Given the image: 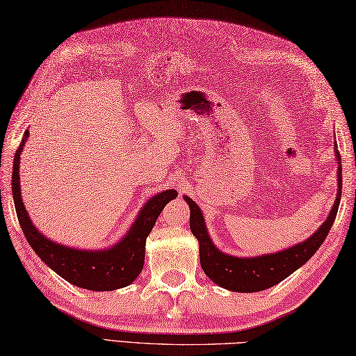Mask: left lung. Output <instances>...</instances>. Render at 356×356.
Returning <instances> with one entry per match:
<instances>
[{
  "instance_id": "1",
  "label": "left lung",
  "mask_w": 356,
  "mask_h": 356,
  "mask_svg": "<svg viewBox=\"0 0 356 356\" xmlns=\"http://www.w3.org/2000/svg\"><path fill=\"white\" fill-rule=\"evenodd\" d=\"M335 157L338 162L337 171V199L334 202L330 213L323 225L316 229L311 237L291 246L283 251L263 254L257 257H236L222 252L213 240H211L208 228L205 225L202 209L191 197L184 195V200L190 207V228L193 236L199 240L200 264L205 274L223 289L232 292H259L269 289V287L283 282L284 278L293 274L298 268L311 259L318 251V248L327 237V234L335 222L338 213L339 200H341V157L337 149L335 142Z\"/></svg>"
}]
</instances>
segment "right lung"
<instances>
[{"mask_svg": "<svg viewBox=\"0 0 356 356\" xmlns=\"http://www.w3.org/2000/svg\"><path fill=\"white\" fill-rule=\"evenodd\" d=\"M29 138V130L22 136L21 145L15 151L12 171V194L15 209L22 232L36 255L67 282L82 289L104 292L116 291L131 284L145 261V241L156 225L157 217L168 202L177 197L176 190H165L147 200L134 218L130 229L116 245L104 249H79L65 246L45 237L33 225L21 197L19 162L21 153Z\"/></svg>", "mask_w": 356, "mask_h": 356, "instance_id": "right-lung-1", "label": "right lung"}]
</instances>
